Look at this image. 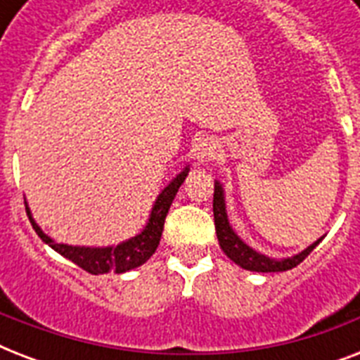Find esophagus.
Returning a JSON list of instances; mask_svg holds the SVG:
<instances>
[{"label":"esophagus","mask_w":360,"mask_h":360,"mask_svg":"<svg viewBox=\"0 0 360 360\" xmlns=\"http://www.w3.org/2000/svg\"><path fill=\"white\" fill-rule=\"evenodd\" d=\"M217 151H219V147L214 143V140L211 138H203L196 143L194 147V158H196L198 162H209L211 158L217 157Z\"/></svg>","instance_id":"esophagus-1"}]
</instances>
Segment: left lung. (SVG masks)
Here are the masks:
<instances>
[{"instance_id":"left-lung-1","label":"left lung","mask_w":360,"mask_h":360,"mask_svg":"<svg viewBox=\"0 0 360 360\" xmlns=\"http://www.w3.org/2000/svg\"><path fill=\"white\" fill-rule=\"evenodd\" d=\"M213 214H214V228H217V237H219L220 248L224 250V254L230 257L231 262H236L239 267L246 269V271H256V273H282V271H290V269L297 267L316 246L321 243L318 239L310 246H307L304 250L295 254L291 257H282V259H274L269 257L262 252H256L252 246H248L245 240L237 236L233 228L230 226L228 220V211H226V198L224 188L219 181H214V194H213Z\"/></svg>"}]
</instances>
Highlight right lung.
Listing matches in <instances>:
<instances>
[{
  "label": "right lung",
  "instance_id": "1",
  "mask_svg": "<svg viewBox=\"0 0 360 360\" xmlns=\"http://www.w3.org/2000/svg\"><path fill=\"white\" fill-rule=\"evenodd\" d=\"M188 172H191V168L186 166V168H183L181 174H177L174 179L169 181L168 186L158 194L155 203H153L151 214H149L143 230L138 236L130 237V239L123 240L120 245L72 246L65 245V243H58L52 237H48L41 230V226L37 224L33 214H31V209L27 205V202H25V211H27V217H30V222L33 226V230L37 231V236L41 237L48 246H52L58 254H61L63 257L76 263L84 271L91 274L127 273L130 269L143 265L155 254L158 243H160V236H162L164 230V220H166V214L169 211V205L174 202L175 194L179 191V186L183 185V181L186 179Z\"/></svg>",
  "mask_w": 360,
  "mask_h": 360
}]
</instances>
